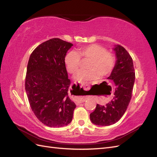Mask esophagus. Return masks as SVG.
Masks as SVG:
<instances>
[{
  "label": "esophagus",
  "instance_id": "1",
  "mask_svg": "<svg viewBox=\"0 0 157 157\" xmlns=\"http://www.w3.org/2000/svg\"><path fill=\"white\" fill-rule=\"evenodd\" d=\"M80 87L84 88V90H87L88 88V85L86 84H84V83H82L81 84H80ZM85 100H86V99H85V98H82V99H80V100H78L77 102H76V104H77V105H79L80 103H81L85 101Z\"/></svg>",
  "mask_w": 157,
  "mask_h": 157
}]
</instances>
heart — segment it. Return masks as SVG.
Returning a JSON list of instances; mask_svg holds the SVG:
<instances>
[{
  "label": "heart",
  "mask_w": 157,
  "mask_h": 157,
  "mask_svg": "<svg viewBox=\"0 0 157 157\" xmlns=\"http://www.w3.org/2000/svg\"><path fill=\"white\" fill-rule=\"evenodd\" d=\"M81 58L89 60L87 70L80 71L76 76L78 81L97 79L110 75L115 67L116 57L112 52L107 51L105 47L92 44L77 49V52L71 51L65 57V63L68 72L72 75L77 73L80 68Z\"/></svg>",
  "instance_id": "obj_1"
}]
</instances>
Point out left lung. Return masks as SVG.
Segmentation results:
<instances>
[{"mask_svg": "<svg viewBox=\"0 0 157 157\" xmlns=\"http://www.w3.org/2000/svg\"><path fill=\"white\" fill-rule=\"evenodd\" d=\"M117 62L109 79L116 85L115 96L105 105L97 104L96 109L90 115L94 124L109 126L119 121L126 112L132 98L135 80V72L132 57L124 47L117 45L114 48Z\"/></svg>", "mask_w": 157, "mask_h": 157, "instance_id": "1", "label": "left lung"}]
</instances>
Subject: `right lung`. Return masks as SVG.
<instances>
[{
    "instance_id": "right-lung-1",
    "label": "right lung",
    "mask_w": 157,
    "mask_h": 157,
    "mask_svg": "<svg viewBox=\"0 0 157 157\" xmlns=\"http://www.w3.org/2000/svg\"><path fill=\"white\" fill-rule=\"evenodd\" d=\"M72 43L54 38L38 46L28 61L25 90L31 108L42 123L49 127L68 125L75 103L68 96L70 80L65 57Z\"/></svg>"
}]
</instances>
